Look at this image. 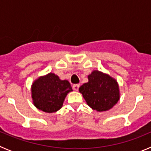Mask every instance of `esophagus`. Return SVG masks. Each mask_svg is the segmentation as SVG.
Returning <instances> with one entry per match:
<instances>
[{"label":"esophagus","mask_w":151,"mask_h":151,"mask_svg":"<svg viewBox=\"0 0 151 151\" xmlns=\"http://www.w3.org/2000/svg\"><path fill=\"white\" fill-rule=\"evenodd\" d=\"M73 88L75 91H78V88H79V85L78 84H75V85H73Z\"/></svg>","instance_id":"34e87169"}]
</instances>
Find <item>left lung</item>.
Here are the masks:
<instances>
[{
  "instance_id": "left-lung-1",
  "label": "left lung",
  "mask_w": 151,
  "mask_h": 151,
  "mask_svg": "<svg viewBox=\"0 0 151 151\" xmlns=\"http://www.w3.org/2000/svg\"><path fill=\"white\" fill-rule=\"evenodd\" d=\"M88 78V82L78 90L91 108L99 112L106 111L117 104L119 89L115 78L98 70H94Z\"/></svg>"
}]
</instances>
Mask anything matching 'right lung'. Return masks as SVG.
I'll list each match as a JSON object with an SVG mask.
<instances>
[{"label":"right lung","mask_w":151,"mask_h":151,"mask_svg":"<svg viewBox=\"0 0 151 151\" xmlns=\"http://www.w3.org/2000/svg\"><path fill=\"white\" fill-rule=\"evenodd\" d=\"M33 104L45 113H54L63 106L71 85L67 80H61L54 73H48L36 79L32 85Z\"/></svg>","instance_id":"obj_1"}]
</instances>
